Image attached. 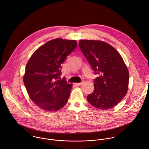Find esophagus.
<instances>
[{
  "label": "esophagus",
  "mask_w": 149,
  "mask_h": 149,
  "mask_svg": "<svg viewBox=\"0 0 149 149\" xmlns=\"http://www.w3.org/2000/svg\"><path fill=\"white\" fill-rule=\"evenodd\" d=\"M84 83V82H79V83H75V85L77 86H78V85H81L82 84Z\"/></svg>",
  "instance_id": "1"
}]
</instances>
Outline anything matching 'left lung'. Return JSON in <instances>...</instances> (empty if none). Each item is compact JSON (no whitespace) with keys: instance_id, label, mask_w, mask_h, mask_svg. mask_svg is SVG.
<instances>
[{"instance_id":"obj_1","label":"left lung","mask_w":149,"mask_h":149,"mask_svg":"<svg viewBox=\"0 0 149 149\" xmlns=\"http://www.w3.org/2000/svg\"><path fill=\"white\" fill-rule=\"evenodd\" d=\"M81 50L95 75L94 90L87 96L88 102L96 109H109L126 95L129 74L122 57L116 49L101 41L82 40Z\"/></svg>"}]
</instances>
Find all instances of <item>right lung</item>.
I'll use <instances>...</instances> for the list:
<instances>
[{"label": "right lung", "instance_id": "1", "mask_svg": "<svg viewBox=\"0 0 149 149\" xmlns=\"http://www.w3.org/2000/svg\"><path fill=\"white\" fill-rule=\"evenodd\" d=\"M75 40L56 38L38 48L28 61L23 82L31 101L46 111H56L68 102L72 84L61 79V64L76 48Z\"/></svg>", "mask_w": 149, "mask_h": 149}]
</instances>
